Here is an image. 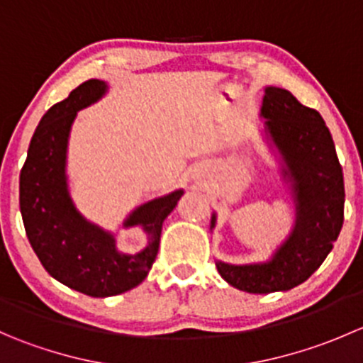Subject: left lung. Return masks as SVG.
I'll use <instances>...</instances> for the list:
<instances>
[{
  "label": "left lung",
  "mask_w": 363,
  "mask_h": 363,
  "mask_svg": "<svg viewBox=\"0 0 363 363\" xmlns=\"http://www.w3.org/2000/svg\"><path fill=\"white\" fill-rule=\"evenodd\" d=\"M265 135L283 161L295 200V226L269 262H216L223 279L247 294L286 291L309 279L337 240L344 221V177L323 117L286 89L265 87ZM216 225L212 214L211 230Z\"/></svg>",
  "instance_id": "obj_1"
}]
</instances>
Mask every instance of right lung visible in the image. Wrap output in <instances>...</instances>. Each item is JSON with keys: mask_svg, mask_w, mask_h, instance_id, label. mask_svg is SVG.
Here are the masks:
<instances>
[{"mask_svg": "<svg viewBox=\"0 0 363 363\" xmlns=\"http://www.w3.org/2000/svg\"><path fill=\"white\" fill-rule=\"evenodd\" d=\"M105 93L104 80H86L45 112L29 144L19 182L26 235L43 269L65 286L100 298L124 294L147 277L158 255L164 218L184 193H168L128 216L124 228L142 226L149 235V244L137 255L117 251L116 237L77 211L67 179L69 130L77 112Z\"/></svg>", "mask_w": 363, "mask_h": 363, "instance_id": "add662e5", "label": "right lung"}]
</instances>
